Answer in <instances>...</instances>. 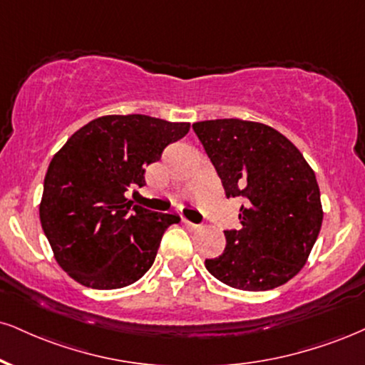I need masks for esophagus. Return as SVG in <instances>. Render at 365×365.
Listing matches in <instances>:
<instances>
[{
    "instance_id": "34e87169",
    "label": "esophagus",
    "mask_w": 365,
    "mask_h": 365,
    "mask_svg": "<svg viewBox=\"0 0 365 365\" xmlns=\"http://www.w3.org/2000/svg\"><path fill=\"white\" fill-rule=\"evenodd\" d=\"M183 225L187 226V230H190V231H197L199 230V225H195V222H190V221H187V219H183Z\"/></svg>"
}]
</instances>
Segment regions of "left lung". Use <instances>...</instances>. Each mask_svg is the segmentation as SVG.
Listing matches in <instances>:
<instances>
[{"instance_id": "8db88e82", "label": "left lung", "mask_w": 365, "mask_h": 365, "mask_svg": "<svg viewBox=\"0 0 365 365\" xmlns=\"http://www.w3.org/2000/svg\"><path fill=\"white\" fill-rule=\"evenodd\" d=\"M226 197H245L241 227L225 231L226 248L205 260L222 284L269 291L306 265L323 222L314 171L274 127L240 118L195 122Z\"/></svg>"}]
</instances>
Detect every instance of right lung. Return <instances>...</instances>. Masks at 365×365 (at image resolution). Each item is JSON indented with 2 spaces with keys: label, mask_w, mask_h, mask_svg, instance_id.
Instances as JSON below:
<instances>
[{
  "label": "right lung",
  "mask_w": 365,
  "mask_h": 365,
  "mask_svg": "<svg viewBox=\"0 0 365 365\" xmlns=\"http://www.w3.org/2000/svg\"><path fill=\"white\" fill-rule=\"evenodd\" d=\"M188 122L103 115L76 130L52 158L41 225L69 277L91 289H120L151 269L175 214L133 205L125 192L146 185L144 168L182 139Z\"/></svg>",
  "instance_id": "right-lung-1"
}]
</instances>
